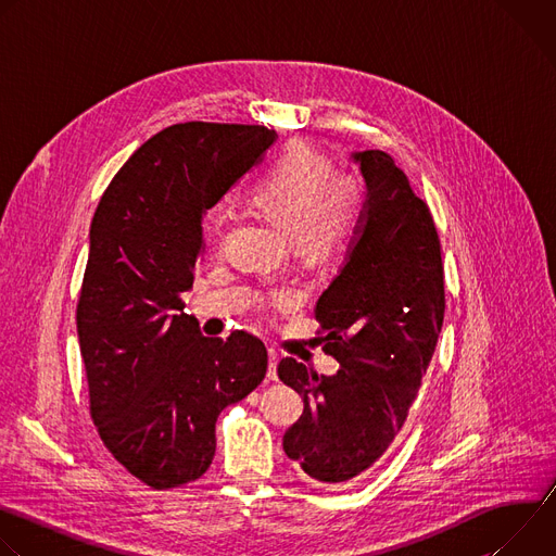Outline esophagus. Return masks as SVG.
Listing matches in <instances>:
<instances>
[{
  "label": "esophagus",
  "mask_w": 556,
  "mask_h": 556,
  "mask_svg": "<svg viewBox=\"0 0 556 556\" xmlns=\"http://www.w3.org/2000/svg\"><path fill=\"white\" fill-rule=\"evenodd\" d=\"M277 363H279V354L275 350H268V378L277 380Z\"/></svg>",
  "instance_id": "esophagus-1"
}]
</instances>
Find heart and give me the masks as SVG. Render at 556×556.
Returning <instances> with one entry per match:
<instances>
[{"mask_svg": "<svg viewBox=\"0 0 556 556\" xmlns=\"http://www.w3.org/2000/svg\"><path fill=\"white\" fill-rule=\"evenodd\" d=\"M332 172L321 151L294 142L275 157L251 193L253 204L305 255L332 251L361 208V182L352 174ZM277 301L288 303L290 294L281 292Z\"/></svg>", "mask_w": 556, "mask_h": 556, "instance_id": "heart-1", "label": "heart"}]
</instances>
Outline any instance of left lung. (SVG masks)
<instances>
[{
    "mask_svg": "<svg viewBox=\"0 0 556 556\" xmlns=\"http://www.w3.org/2000/svg\"><path fill=\"white\" fill-rule=\"evenodd\" d=\"M365 204L341 273L314 307L341 369L319 376L283 358L279 378L303 395L283 451L316 482L369 468L416 401L444 321V268L429 206L378 149L354 151Z\"/></svg>",
    "mask_w": 556,
    "mask_h": 556,
    "instance_id": "obj_1",
    "label": "left lung"
}]
</instances>
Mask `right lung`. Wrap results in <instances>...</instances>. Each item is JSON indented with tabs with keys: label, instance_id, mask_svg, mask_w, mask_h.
I'll use <instances>...</instances> for the list:
<instances>
[{
	"label": "right lung",
	"instance_id": "add662e5",
	"mask_svg": "<svg viewBox=\"0 0 556 556\" xmlns=\"http://www.w3.org/2000/svg\"><path fill=\"white\" fill-rule=\"evenodd\" d=\"M273 142L262 125H172L129 155L92 217L76 305L90 414L112 455L151 489L204 475L219 412L266 376L257 337H202L182 294L200 266L204 213Z\"/></svg>",
	"mask_w": 556,
	"mask_h": 556
}]
</instances>
